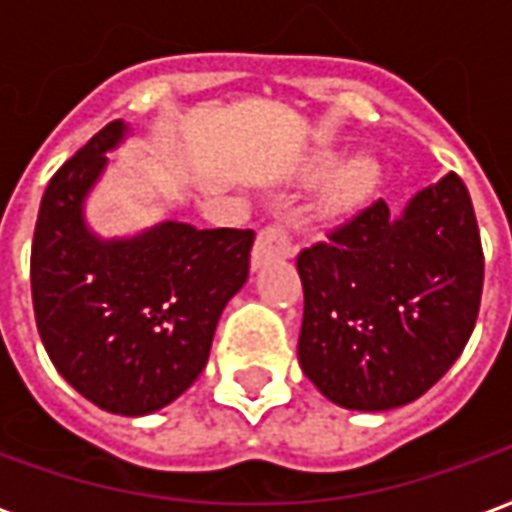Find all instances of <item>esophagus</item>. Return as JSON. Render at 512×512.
Instances as JSON below:
<instances>
[{"mask_svg":"<svg viewBox=\"0 0 512 512\" xmlns=\"http://www.w3.org/2000/svg\"><path fill=\"white\" fill-rule=\"evenodd\" d=\"M286 256H292V240H289V234L281 226L261 229L251 253L253 270H261L270 259H286Z\"/></svg>","mask_w":512,"mask_h":512,"instance_id":"obj_1","label":"esophagus"}]
</instances>
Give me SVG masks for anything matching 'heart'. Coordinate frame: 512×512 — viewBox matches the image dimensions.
<instances>
[{
  "instance_id": "1",
  "label": "heart",
  "mask_w": 512,
  "mask_h": 512,
  "mask_svg": "<svg viewBox=\"0 0 512 512\" xmlns=\"http://www.w3.org/2000/svg\"><path fill=\"white\" fill-rule=\"evenodd\" d=\"M333 170L336 174L327 188V204L335 212H352L363 207L382 185V163L374 155H354L343 160V152L338 149H322L308 163L311 179L327 177Z\"/></svg>"
}]
</instances>
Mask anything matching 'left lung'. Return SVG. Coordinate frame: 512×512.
<instances>
[{
	"label": "left lung",
	"mask_w": 512,
	"mask_h": 512,
	"mask_svg": "<svg viewBox=\"0 0 512 512\" xmlns=\"http://www.w3.org/2000/svg\"><path fill=\"white\" fill-rule=\"evenodd\" d=\"M305 376L343 409L387 412L431 390L464 352L483 248L458 174L393 215L382 199L297 256Z\"/></svg>",
	"instance_id": "left-lung-1"
}]
</instances>
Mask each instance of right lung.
<instances>
[{
  "label": "right lung",
  "mask_w": 512,
  "mask_h": 512,
  "mask_svg": "<svg viewBox=\"0 0 512 512\" xmlns=\"http://www.w3.org/2000/svg\"><path fill=\"white\" fill-rule=\"evenodd\" d=\"M128 133L122 119L106 125L48 182L32 302L62 379L106 412L141 417L199 379L220 313L248 281L256 234L179 220L111 240L89 229V193Z\"/></svg>",
  "instance_id": "right-lung-1"
}]
</instances>
